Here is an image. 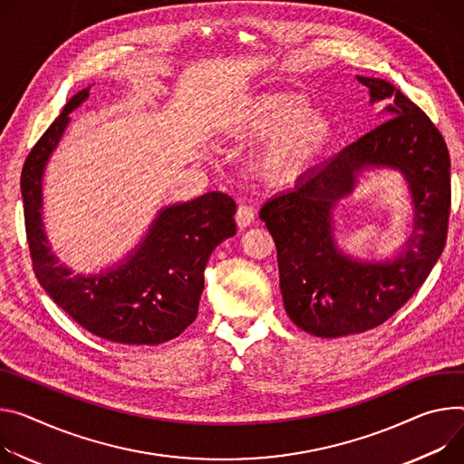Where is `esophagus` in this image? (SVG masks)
Wrapping results in <instances>:
<instances>
[{
	"instance_id": "obj_1",
	"label": "esophagus",
	"mask_w": 464,
	"mask_h": 464,
	"mask_svg": "<svg viewBox=\"0 0 464 464\" xmlns=\"http://www.w3.org/2000/svg\"><path fill=\"white\" fill-rule=\"evenodd\" d=\"M254 218H256V210H254V207H249V205H246V203L238 205V208H237V215H235V220H237V226H238L240 229L247 227L251 222H254Z\"/></svg>"
}]
</instances>
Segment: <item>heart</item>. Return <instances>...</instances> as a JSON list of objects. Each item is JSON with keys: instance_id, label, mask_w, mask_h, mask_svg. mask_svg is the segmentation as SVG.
Here are the masks:
<instances>
[{"instance_id": "b5f03b06", "label": "heart", "mask_w": 464, "mask_h": 464, "mask_svg": "<svg viewBox=\"0 0 464 464\" xmlns=\"http://www.w3.org/2000/svg\"><path fill=\"white\" fill-rule=\"evenodd\" d=\"M231 130L242 137H266L259 172L274 181L302 176L322 155L333 137V125L320 111H309L300 94L263 92L238 107Z\"/></svg>"}]
</instances>
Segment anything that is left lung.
Instances as JSON below:
<instances>
[{
  "label": "left lung",
  "mask_w": 464,
  "mask_h": 464,
  "mask_svg": "<svg viewBox=\"0 0 464 464\" xmlns=\"http://www.w3.org/2000/svg\"><path fill=\"white\" fill-rule=\"evenodd\" d=\"M370 103L385 102L383 120L292 190L261 208L276 247L288 318L322 336L362 333L389 320L420 288L446 246L451 205L450 153L428 114L385 79L361 77ZM389 165L408 179L415 227L394 262L361 264L335 247L330 210L366 167Z\"/></svg>",
  "instance_id": "8db88e82"
}]
</instances>
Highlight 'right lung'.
Instances as JSON below:
<instances>
[{"instance_id":"right-lung-1","label":"right lung","mask_w":464,"mask_h":464,"mask_svg":"<svg viewBox=\"0 0 464 464\" xmlns=\"http://www.w3.org/2000/svg\"><path fill=\"white\" fill-rule=\"evenodd\" d=\"M77 92L38 139L22 168L25 235L33 270L50 298L81 327L120 344H162L198 316L203 270L213 249L237 233V203L224 192L160 208L148 235L118 266L73 276L52 254L42 226V174L57 148L70 112L89 98Z\"/></svg>"}]
</instances>
